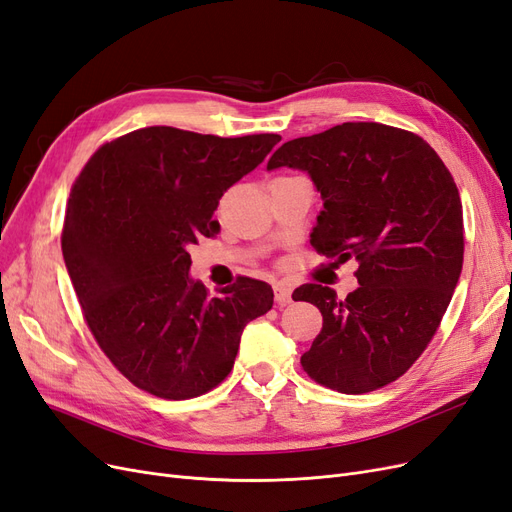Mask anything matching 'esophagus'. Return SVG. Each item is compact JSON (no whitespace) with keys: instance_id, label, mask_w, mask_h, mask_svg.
<instances>
[{"instance_id":"esophagus-1","label":"esophagus","mask_w":512,"mask_h":512,"mask_svg":"<svg viewBox=\"0 0 512 512\" xmlns=\"http://www.w3.org/2000/svg\"><path fill=\"white\" fill-rule=\"evenodd\" d=\"M273 292H275V303L279 307H286L292 303V288L288 284H284V281H277V284L273 286Z\"/></svg>"}]
</instances>
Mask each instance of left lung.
I'll use <instances>...</instances> for the list:
<instances>
[{
    "mask_svg": "<svg viewBox=\"0 0 512 512\" xmlns=\"http://www.w3.org/2000/svg\"><path fill=\"white\" fill-rule=\"evenodd\" d=\"M277 167L307 171L320 190L315 252L360 264V288L343 301L328 286L298 288L296 301L324 317L303 370L341 394L379 390L424 354L451 303L464 262L460 192L428 142L379 122L292 139L269 158Z\"/></svg>",
    "mask_w": 512,
    "mask_h": 512,
    "instance_id": "left-lung-1",
    "label": "left lung"
}]
</instances>
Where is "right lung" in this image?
<instances>
[{
    "label": "right lung",
    "instance_id": "1",
    "mask_svg": "<svg viewBox=\"0 0 512 512\" xmlns=\"http://www.w3.org/2000/svg\"><path fill=\"white\" fill-rule=\"evenodd\" d=\"M275 133L218 137L146 127L103 144L67 201L61 248L97 345L135 387L197 398L226 379L245 324L273 307L264 281L209 296L188 248L214 237L226 188L256 169Z\"/></svg>",
    "mask_w": 512,
    "mask_h": 512
}]
</instances>
